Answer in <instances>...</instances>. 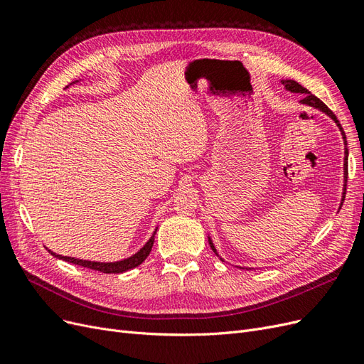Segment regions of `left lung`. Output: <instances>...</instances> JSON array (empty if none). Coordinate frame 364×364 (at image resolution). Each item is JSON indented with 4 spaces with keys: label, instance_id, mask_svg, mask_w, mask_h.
I'll use <instances>...</instances> for the list:
<instances>
[{
    "label": "left lung",
    "instance_id": "obj_1",
    "mask_svg": "<svg viewBox=\"0 0 364 364\" xmlns=\"http://www.w3.org/2000/svg\"><path fill=\"white\" fill-rule=\"evenodd\" d=\"M281 83L284 85L285 91L293 92V94H302L304 98L301 100V105L308 106V107H313V109H317V111L323 112L325 115H328L329 118H331V119L334 121V123H336L337 127H338V130H340L341 138H343V144H345V159H343V179H345V181H343V196H341V202H340V206H341V205H343V200H345L346 181H348V149H346L348 144H346V135H345V132H343V129H341V126H340V123H338V119L336 118V115H334L331 111H329L328 106H326L323 102L318 100V98H317L316 95H313L310 91L305 90L304 86H301L299 83L294 82V80H281ZM208 241H209V246H211V249H213V252L215 253V255H217L220 259H222V261H225V259L217 253V249H215V246H214V243H213L211 237H208ZM240 269H243V267H240Z\"/></svg>",
    "mask_w": 364,
    "mask_h": 364
}]
</instances>
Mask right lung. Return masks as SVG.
<instances>
[{
  "mask_svg": "<svg viewBox=\"0 0 364 364\" xmlns=\"http://www.w3.org/2000/svg\"><path fill=\"white\" fill-rule=\"evenodd\" d=\"M79 80H75L70 85H74ZM68 87V86H67ZM156 230L158 228L153 230L151 237L147 240V243L142 246L138 252H135L134 255H130L127 258H123L119 261H112V262H102V261H87V259H80V258H73V257H63V255H59V253H54L53 250L48 249V252L51 253V255L54 258H59V259H63L67 262H73V264H77V266H82V267H86V269H91V270H98V272H103V273H123V272H127L130 269H135L138 267L139 264L144 261L149 253L153 247V241H155V235H156Z\"/></svg>",
  "mask_w": 364,
  "mask_h": 364,
  "instance_id": "1",
  "label": "right lung"
}]
</instances>
